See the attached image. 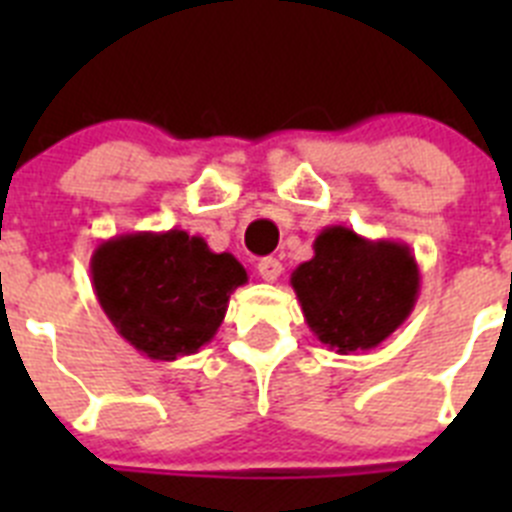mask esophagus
Returning <instances> with one entry per match:
<instances>
[{
  "label": "esophagus",
  "instance_id": "1",
  "mask_svg": "<svg viewBox=\"0 0 512 512\" xmlns=\"http://www.w3.org/2000/svg\"><path fill=\"white\" fill-rule=\"evenodd\" d=\"M259 274L264 282H277L279 274H282V264L277 259H261L259 261Z\"/></svg>",
  "mask_w": 512,
  "mask_h": 512
}]
</instances>
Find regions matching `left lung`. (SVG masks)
<instances>
[{"label": "left lung", "instance_id": "8db88e82", "mask_svg": "<svg viewBox=\"0 0 512 512\" xmlns=\"http://www.w3.org/2000/svg\"><path fill=\"white\" fill-rule=\"evenodd\" d=\"M310 261L292 271L307 328L336 354L377 348L410 318L420 269L408 243L369 241L346 225H328Z\"/></svg>", "mask_w": 512, "mask_h": 512}]
</instances>
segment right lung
Here are the masks:
<instances>
[{
	"mask_svg": "<svg viewBox=\"0 0 512 512\" xmlns=\"http://www.w3.org/2000/svg\"><path fill=\"white\" fill-rule=\"evenodd\" d=\"M99 307L138 354L176 361L215 338L230 295L248 282L233 253H215L200 235L138 230L102 241L92 253Z\"/></svg>",
	"mask_w": 512,
	"mask_h": 512,
	"instance_id": "1",
	"label": "right lung"
}]
</instances>
